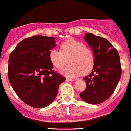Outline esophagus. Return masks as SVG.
I'll return each mask as SVG.
<instances>
[{
	"mask_svg": "<svg viewBox=\"0 0 131 131\" xmlns=\"http://www.w3.org/2000/svg\"><path fill=\"white\" fill-rule=\"evenodd\" d=\"M66 81H73V80L72 78H66Z\"/></svg>",
	"mask_w": 131,
	"mask_h": 131,
	"instance_id": "34e87169",
	"label": "esophagus"
}]
</instances>
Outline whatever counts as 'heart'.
<instances>
[{"instance_id": "b5f03b06", "label": "heart", "mask_w": 131, "mask_h": 131, "mask_svg": "<svg viewBox=\"0 0 131 131\" xmlns=\"http://www.w3.org/2000/svg\"><path fill=\"white\" fill-rule=\"evenodd\" d=\"M61 51L51 49L49 53V58L54 68L61 69L67 63L69 58V66L60 71L62 74L74 77L86 73L92 70L94 64V55L83 43L75 39H68L60 47Z\"/></svg>"}]
</instances>
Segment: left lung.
<instances>
[{"instance_id": "1", "label": "left lung", "mask_w": 131, "mask_h": 131, "mask_svg": "<svg viewBox=\"0 0 131 131\" xmlns=\"http://www.w3.org/2000/svg\"><path fill=\"white\" fill-rule=\"evenodd\" d=\"M84 39L92 49L94 65L92 72L84 78L86 88L80 96L88 103L98 104L110 98L121 77L119 54L112 44L102 37L86 33Z\"/></svg>"}]
</instances>
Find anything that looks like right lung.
I'll return each mask as SVG.
<instances>
[{"label":"right lung","mask_w":131,"mask_h":131,"mask_svg":"<svg viewBox=\"0 0 131 131\" xmlns=\"http://www.w3.org/2000/svg\"><path fill=\"white\" fill-rule=\"evenodd\" d=\"M56 45L53 37L25 39L10 54L8 78L23 102L37 108L49 106L58 94L63 76L54 72L49 53Z\"/></svg>","instance_id":"1"}]
</instances>
